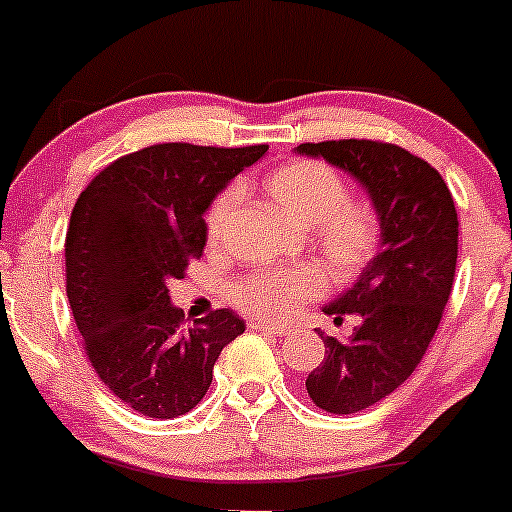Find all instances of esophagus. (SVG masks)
Wrapping results in <instances>:
<instances>
[{
	"instance_id": "esophagus-1",
	"label": "esophagus",
	"mask_w": 512,
	"mask_h": 512,
	"mask_svg": "<svg viewBox=\"0 0 512 512\" xmlns=\"http://www.w3.org/2000/svg\"><path fill=\"white\" fill-rule=\"evenodd\" d=\"M250 328L260 330V333L274 335V338H284L286 335V328H279V325H274V323H262V320H252Z\"/></svg>"
}]
</instances>
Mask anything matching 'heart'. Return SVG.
Segmentation results:
<instances>
[{
	"mask_svg": "<svg viewBox=\"0 0 512 512\" xmlns=\"http://www.w3.org/2000/svg\"><path fill=\"white\" fill-rule=\"evenodd\" d=\"M267 194L296 226L311 228V247L335 277H355L372 262L381 243V221L364 201L350 199L340 172L318 160H294L267 177ZM238 187L223 189L206 213L211 243L226 235ZM323 291V277L313 265L289 269H255L233 284L235 306L257 318L282 320L303 301Z\"/></svg>",
	"mask_w": 512,
	"mask_h": 512,
	"instance_id": "1",
	"label": "heart"
}]
</instances>
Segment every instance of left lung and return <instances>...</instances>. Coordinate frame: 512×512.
<instances>
[{"mask_svg":"<svg viewBox=\"0 0 512 512\" xmlns=\"http://www.w3.org/2000/svg\"><path fill=\"white\" fill-rule=\"evenodd\" d=\"M296 153L352 174L381 221L379 252L345 294L323 306L335 323L355 313L359 325L347 340L318 330L325 357L306 379L318 408L359 413L396 391L428 352L452 294L457 211L440 172L398 145L350 138L303 143Z\"/></svg>","mask_w":512,"mask_h":512,"instance_id":"8db88e82","label":"left lung"}]
</instances>
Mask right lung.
<instances>
[{"label": "right lung", "mask_w": 512, "mask_h": 512, "mask_svg": "<svg viewBox=\"0 0 512 512\" xmlns=\"http://www.w3.org/2000/svg\"><path fill=\"white\" fill-rule=\"evenodd\" d=\"M267 145L162 143L104 167L77 199L65 238L67 301L94 372L145 418L189 413L213 364L245 330L230 308L184 323L170 282L201 257L218 194Z\"/></svg>", "instance_id": "add662e5"}]
</instances>
